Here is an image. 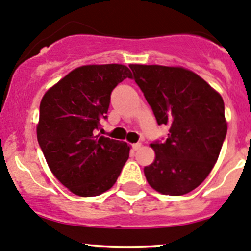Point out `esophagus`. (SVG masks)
Listing matches in <instances>:
<instances>
[{
    "mask_svg": "<svg viewBox=\"0 0 251 251\" xmlns=\"http://www.w3.org/2000/svg\"><path fill=\"white\" fill-rule=\"evenodd\" d=\"M141 147H142L141 143H133L132 144V149H133V151H138V149H140Z\"/></svg>",
    "mask_w": 251,
    "mask_h": 251,
    "instance_id": "34e87169",
    "label": "esophagus"
}]
</instances>
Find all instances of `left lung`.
<instances>
[{"mask_svg":"<svg viewBox=\"0 0 251 251\" xmlns=\"http://www.w3.org/2000/svg\"><path fill=\"white\" fill-rule=\"evenodd\" d=\"M136 83L159 125H168L165 142L151 143L155 159L144 168L147 182L166 196H183L211 173L227 133L221 95L196 73L182 67L130 64Z\"/></svg>","mask_w":251,"mask_h":251,"instance_id":"obj_1","label":"left lung"}]
</instances>
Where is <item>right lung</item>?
<instances>
[{"label":"right lung","instance_id":"add662e5","mask_svg":"<svg viewBox=\"0 0 251 251\" xmlns=\"http://www.w3.org/2000/svg\"><path fill=\"white\" fill-rule=\"evenodd\" d=\"M132 78L123 64H91L72 70L40 103L36 132L48 168L78 197H96L114 186L130 154L126 142L96 135L107 119L110 93Z\"/></svg>","mask_w":251,"mask_h":251}]
</instances>
